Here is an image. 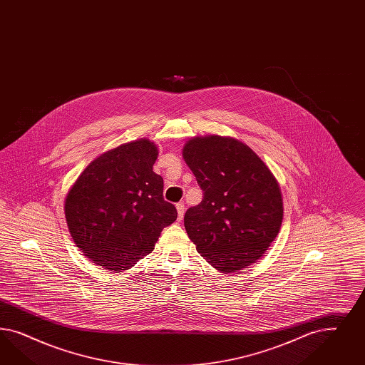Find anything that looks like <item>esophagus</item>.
Instances as JSON below:
<instances>
[{
	"label": "esophagus",
	"instance_id": "34e87169",
	"mask_svg": "<svg viewBox=\"0 0 365 365\" xmlns=\"http://www.w3.org/2000/svg\"><path fill=\"white\" fill-rule=\"evenodd\" d=\"M177 211L178 221H182L183 214H185V203H183V202H179V203H177Z\"/></svg>",
	"mask_w": 365,
	"mask_h": 365
}]
</instances>
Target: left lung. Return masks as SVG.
Here are the masks:
<instances>
[{
	"instance_id": "obj_1",
	"label": "left lung",
	"mask_w": 365,
	"mask_h": 365,
	"mask_svg": "<svg viewBox=\"0 0 365 365\" xmlns=\"http://www.w3.org/2000/svg\"><path fill=\"white\" fill-rule=\"evenodd\" d=\"M183 159L203 191L185 214L199 255L223 273L255 264L274 241L284 217L281 188L261 158L226 136H195Z\"/></svg>"
}]
</instances>
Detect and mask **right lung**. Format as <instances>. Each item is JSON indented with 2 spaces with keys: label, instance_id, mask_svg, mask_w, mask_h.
<instances>
[{
  "label": "right lung",
  "instance_id": "1",
  "mask_svg": "<svg viewBox=\"0 0 365 365\" xmlns=\"http://www.w3.org/2000/svg\"><path fill=\"white\" fill-rule=\"evenodd\" d=\"M156 158L148 139L122 144L92 160L68 191V229L93 264L131 269L177 220L175 206L163 198V178L153 171Z\"/></svg>",
  "mask_w": 365,
  "mask_h": 365
}]
</instances>
